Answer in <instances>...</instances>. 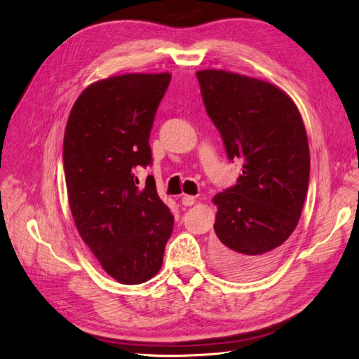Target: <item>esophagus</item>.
Instances as JSON below:
<instances>
[{"instance_id": "1", "label": "esophagus", "mask_w": 359, "mask_h": 359, "mask_svg": "<svg viewBox=\"0 0 359 359\" xmlns=\"http://www.w3.org/2000/svg\"><path fill=\"white\" fill-rule=\"evenodd\" d=\"M181 202H182L184 206H191L194 202H196V198H194V196H189V194H184Z\"/></svg>"}]
</instances>
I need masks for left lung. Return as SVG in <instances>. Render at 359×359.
Wrapping results in <instances>:
<instances>
[{
	"label": "left lung",
	"instance_id": "1",
	"mask_svg": "<svg viewBox=\"0 0 359 359\" xmlns=\"http://www.w3.org/2000/svg\"><path fill=\"white\" fill-rule=\"evenodd\" d=\"M196 76L227 158L243 161L235 186L214 196L211 255L226 274L259 277L277 264L299 222L310 178L306 127L274 85L214 69Z\"/></svg>",
	"mask_w": 359,
	"mask_h": 359
}]
</instances>
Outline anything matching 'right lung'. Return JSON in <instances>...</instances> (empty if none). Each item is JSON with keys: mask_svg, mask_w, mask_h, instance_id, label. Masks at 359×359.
<instances>
[{"mask_svg": "<svg viewBox=\"0 0 359 359\" xmlns=\"http://www.w3.org/2000/svg\"><path fill=\"white\" fill-rule=\"evenodd\" d=\"M169 73H130L90 85L73 104L62 163L73 220L107 274L123 285L153 278L163 264L173 215L148 177L149 133Z\"/></svg>", "mask_w": 359, "mask_h": 359, "instance_id": "right-lung-1", "label": "right lung"}]
</instances>
